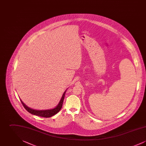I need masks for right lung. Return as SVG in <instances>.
<instances>
[{"mask_svg": "<svg viewBox=\"0 0 146 146\" xmlns=\"http://www.w3.org/2000/svg\"><path fill=\"white\" fill-rule=\"evenodd\" d=\"M66 91H64V92L62 96L61 97V99L60 100V101L59 102V104L55 108H53V109H51V110H35L32 109L29 107H27L26 104H25L20 99L21 103L23 105V106L24 107V108L27 111L35 115H37L39 117H44V118H49L51 117L54 115H55L56 114H57L58 111H60L62 107L63 102L64 100V95L66 94Z\"/></svg>", "mask_w": 146, "mask_h": 146, "instance_id": "right-lung-1", "label": "right lung"}]
</instances>
